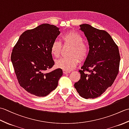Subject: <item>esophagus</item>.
Instances as JSON below:
<instances>
[{"label": "esophagus", "instance_id": "esophagus-1", "mask_svg": "<svg viewBox=\"0 0 129 129\" xmlns=\"http://www.w3.org/2000/svg\"><path fill=\"white\" fill-rule=\"evenodd\" d=\"M70 71H67V70H63V73L65 74H67L70 73Z\"/></svg>", "mask_w": 129, "mask_h": 129}]
</instances>
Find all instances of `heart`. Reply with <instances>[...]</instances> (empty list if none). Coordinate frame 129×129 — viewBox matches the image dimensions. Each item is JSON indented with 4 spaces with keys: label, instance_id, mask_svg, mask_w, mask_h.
<instances>
[{
    "label": "heart",
    "instance_id": "1",
    "mask_svg": "<svg viewBox=\"0 0 129 129\" xmlns=\"http://www.w3.org/2000/svg\"><path fill=\"white\" fill-rule=\"evenodd\" d=\"M64 45L72 46L69 55L71 56L62 57L55 61L56 67L64 70L69 71L73 69L79 62V59L83 60L87 57L89 48L83 42V38L78 33L70 31L63 35L61 37ZM61 44L55 40L52 43L50 52L55 57H59Z\"/></svg>",
    "mask_w": 129,
    "mask_h": 129
}]
</instances>
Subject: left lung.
Returning a JSON list of instances; mask_svg holds the SVG:
<instances>
[{"instance_id": "left-lung-1", "label": "left lung", "mask_w": 129, "mask_h": 129, "mask_svg": "<svg viewBox=\"0 0 129 129\" xmlns=\"http://www.w3.org/2000/svg\"><path fill=\"white\" fill-rule=\"evenodd\" d=\"M89 45L80 79L74 87L85 99H94L112 85L119 73L120 61L118 46L108 32L87 24L80 25ZM88 73H87V72Z\"/></svg>"}]
</instances>
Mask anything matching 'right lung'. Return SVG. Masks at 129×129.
Listing matches in <instances>:
<instances>
[{
	"label": "right lung",
	"instance_id": "obj_1",
	"mask_svg": "<svg viewBox=\"0 0 129 129\" xmlns=\"http://www.w3.org/2000/svg\"><path fill=\"white\" fill-rule=\"evenodd\" d=\"M60 33L56 26L43 24L24 31L14 46L11 60L15 75L20 85L30 94L46 96L57 86L62 69L46 70L54 65L50 48Z\"/></svg>",
	"mask_w": 129,
	"mask_h": 129
}]
</instances>
